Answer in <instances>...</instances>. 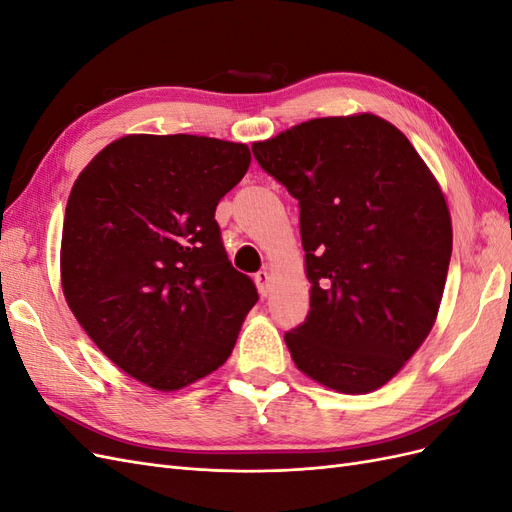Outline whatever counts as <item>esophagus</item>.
<instances>
[{"label": "esophagus", "mask_w": 512, "mask_h": 512, "mask_svg": "<svg viewBox=\"0 0 512 512\" xmlns=\"http://www.w3.org/2000/svg\"><path fill=\"white\" fill-rule=\"evenodd\" d=\"M254 282L258 286V292L262 294V297H267L269 290H271V273L267 269H262L254 275Z\"/></svg>", "instance_id": "obj_1"}]
</instances>
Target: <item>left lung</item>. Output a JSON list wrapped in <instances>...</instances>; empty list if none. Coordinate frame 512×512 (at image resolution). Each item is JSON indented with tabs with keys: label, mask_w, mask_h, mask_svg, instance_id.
I'll use <instances>...</instances> for the list:
<instances>
[{
	"label": "left lung",
	"mask_w": 512,
	"mask_h": 512,
	"mask_svg": "<svg viewBox=\"0 0 512 512\" xmlns=\"http://www.w3.org/2000/svg\"><path fill=\"white\" fill-rule=\"evenodd\" d=\"M299 200L309 314L284 335L305 376L339 393L380 389L429 335L453 226L429 168L393 123L322 117L252 145Z\"/></svg>",
	"instance_id": "left-lung-1"
}]
</instances>
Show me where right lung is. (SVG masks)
Returning <instances> with one entry per match:
<instances>
[{
  "instance_id": "obj_1",
  "label": "right lung",
  "mask_w": 512,
  "mask_h": 512,
  "mask_svg": "<svg viewBox=\"0 0 512 512\" xmlns=\"http://www.w3.org/2000/svg\"><path fill=\"white\" fill-rule=\"evenodd\" d=\"M250 162L243 143L130 134L74 181L61 288L94 344L151 389L179 391L224 365L258 301L215 222Z\"/></svg>"
}]
</instances>
